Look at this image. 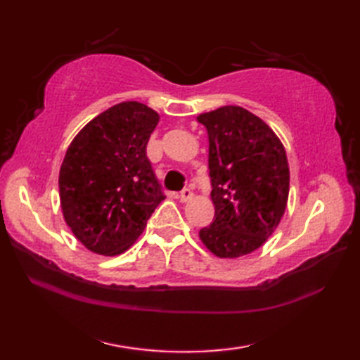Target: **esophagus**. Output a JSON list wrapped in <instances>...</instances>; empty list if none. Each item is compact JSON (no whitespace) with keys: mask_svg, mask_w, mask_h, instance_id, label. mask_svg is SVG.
<instances>
[{"mask_svg":"<svg viewBox=\"0 0 360 360\" xmlns=\"http://www.w3.org/2000/svg\"><path fill=\"white\" fill-rule=\"evenodd\" d=\"M192 198H193L192 188H184V190H181V193H179V200H181L182 202H186V201H188V200H192Z\"/></svg>","mask_w":360,"mask_h":360,"instance_id":"1","label":"esophagus"}]
</instances>
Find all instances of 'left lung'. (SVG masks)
I'll use <instances>...</instances> for the list:
<instances>
[{
	"label": "left lung",
	"mask_w": 360,
	"mask_h": 360,
	"mask_svg": "<svg viewBox=\"0 0 360 360\" xmlns=\"http://www.w3.org/2000/svg\"><path fill=\"white\" fill-rule=\"evenodd\" d=\"M209 134L213 223L200 238L219 258L257 250L277 229L289 193L283 143L264 122L241 106L198 116Z\"/></svg>",
	"instance_id": "left-lung-1"
}]
</instances>
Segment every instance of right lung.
Listing matches in <instances>:
<instances>
[{"instance_id":"obj_1","label":"right lung","mask_w":360,"mask_h":360,"mask_svg":"<svg viewBox=\"0 0 360 360\" xmlns=\"http://www.w3.org/2000/svg\"><path fill=\"white\" fill-rule=\"evenodd\" d=\"M158 122L147 105L122 102L91 120L68 147L58 176L63 217L96 254L125 252L165 200L147 158Z\"/></svg>"}]
</instances>
